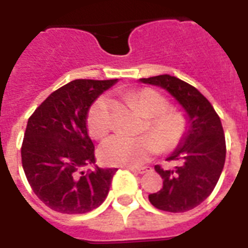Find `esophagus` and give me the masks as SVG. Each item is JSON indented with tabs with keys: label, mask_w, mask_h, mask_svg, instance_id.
I'll return each instance as SVG.
<instances>
[{
	"label": "esophagus",
	"mask_w": 248,
	"mask_h": 248,
	"mask_svg": "<svg viewBox=\"0 0 248 248\" xmlns=\"http://www.w3.org/2000/svg\"><path fill=\"white\" fill-rule=\"evenodd\" d=\"M131 172H135V173H139V175H143L148 170H151V167H127Z\"/></svg>",
	"instance_id": "esophagus-1"
}]
</instances>
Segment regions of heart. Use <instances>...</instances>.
Masks as SVG:
<instances>
[{
    "label": "heart",
    "mask_w": 248,
    "mask_h": 248,
    "mask_svg": "<svg viewBox=\"0 0 248 248\" xmlns=\"http://www.w3.org/2000/svg\"><path fill=\"white\" fill-rule=\"evenodd\" d=\"M129 100L138 105L147 122L140 137L114 135L101 144V160L109 166H135L147 161L163 150L175 148L186 131L184 114L176 110H167L168 102L154 89H140L129 94ZM88 131L94 139H102L111 129L110 100L108 96L98 97L91 106L87 117Z\"/></svg>",
    "instance_id": "b5f03b06"
}]
</instances>
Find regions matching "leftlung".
<instances>
[{
  "instance_id": "1",
  "label": "left lung",
  "mask_w": 248,
  "mask_h": 248,
  "mask_svg": "<svg viewBox=\"0 0 248 248\" xmlns=\"http://www.w3.org/2000/svg\"><path fill=\"white\" fill-rule=\"evenodd\" d=\"M140 81L166 89L184 109L188 121L184 138L167 159L180 164L173 170L155 166L163 188L150 194L148 200L164 212H188L210 196L225 166L226 142L221 119L212 104L180 78L159 75Z\"/></svg>"
}]
</instances>
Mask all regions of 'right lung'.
Returning a JSON list of instances; mask_svg holds the SVG:
<instances>
[{
  "mask_svg": "<svg viewBox=\"0 0 248 248\" xmlns=\"http://www.w3.org/2000/svg\"><path fill=\"white\" fill-rule=\"evenodd\" d=\"M114 80H73L32 113L22 143V167L34 193L55 212L84 214L100 206L117 168L96 166L87 117ZM87 165L94 170L82 171Z\"/></svg>",
  "mask_w": 248,
  "mask_h": 248,
  "instance_id": "add662e5",
  "label": "right lung"
}]
</instances>
